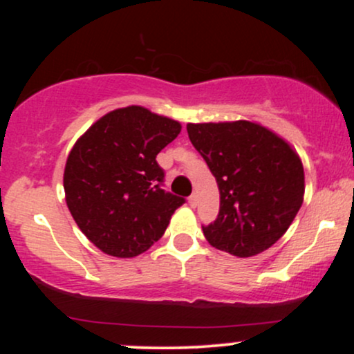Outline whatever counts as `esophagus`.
I'll return each mask as SVG.
<instances>
[{"label": "esophagus", "mask_w": 354, "mask_h": 354, "mask_svg": "<svg viewBox=\"0 0 354 354\" xmlns=\"http://www.w3.org/2000/svg\"><path fill=\"white\" fill-rule=\"evenodd\" d=\"M188 203H189L191 208H194V206L198 205V198H196V194H191V196L188 198Z\"/></svg>", "instance_id": "34e87169"}]
</instances>
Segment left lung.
<instances>
[{
	"mask_svg": "<svg viewBox=\"0 0 354 354\" xmlns=\"http://www.w3.org/2000/svg\"><path fill=\"white\" fill-rule=\"evenodd\" d=\"M186 129L218 183L219 214L203 226L209 245L238 258L273 246L303 205L298 153L253 121L188 123Z\"/></svg>",
	"mask_w": 354,
	"mask_h": 354,
	"instance_id": "8db88e82",
	"label": "left lung"
}]
</instances>
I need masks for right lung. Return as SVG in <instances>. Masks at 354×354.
I'll use <instances>...</instances> for the list:
<instances>
[{"mask_svg":"<svg viewBox=\"0 0 354 354\" xmlns=\"http://www.w3.org/2000/svg\"><path fill=\"white\" fill-rule=\"evenodd\" d=\"M180 131V121L126 106L101 116L71 148L63 176L68 209L103 253L133 258L165 234L185 198L161 188L156 154Z\"/></svg>","mask_w":354,"mask_h":354,"instance_id":"right-lung-1","label":"right lung"}]
</instances>
